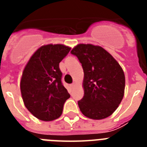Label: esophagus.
I'll return each instance as SVG.
<instances>
[{
    "instance_id": "34e87169",
    "label": "esophagus",
    "mask_w": 147,
    "mask_h": 147,
    "mask_svg": "<svg viewBox=\"0 0 147 147\" xmlns=\"http://www.w3.org/2000/svg\"><path fill=\"white\" fill-rule=\"evenodd\" d=\"M75 85H76V84H75V83H72V84H71V88L75 87Z\"/></svg>"
}]
</instances>
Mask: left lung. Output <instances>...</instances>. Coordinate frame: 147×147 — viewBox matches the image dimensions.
<instances>
[{"label": "left lung", "instance_id": "8db88e82", "mask_svg": "<svg viewBox=\"0 0 147 147\" xmlns=\"http://www.w3.org/2000/svg\"><path fill=\"white\" fill-rule=\"evenodd\" d=\"M84 71L85 95L78 107L85 117L101 120L111 115L124 94L125 76L114 57L102 47L78 44L71 51Z\"/></svg>", "mask_w": 147, "mask_h": 147}]
</instances>
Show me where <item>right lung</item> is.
<instances>
[{
	"label": "right lung",
	"instance_id": "add662e5",
	"mask_svg": "<svg viewBox=\"0 0 147 147\" xmlns=\"http://www.w3.org/2000/svg\"><path fill=\"white\" fill-rule=\"evenodd\" d=\"M71 48L65 45H45L36 51L26 65L20 80L24 105L41 121L61 116L63 105L70 94L61 81L59 62Z\"/></svg>",
	"mask_w": 147,
	"mask_h": 147
}]
</instances>
